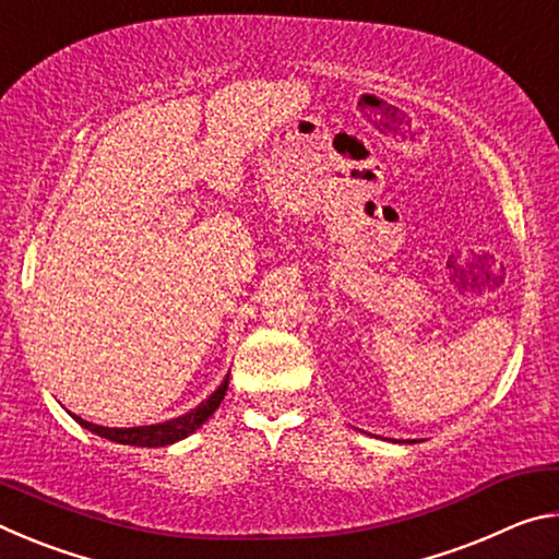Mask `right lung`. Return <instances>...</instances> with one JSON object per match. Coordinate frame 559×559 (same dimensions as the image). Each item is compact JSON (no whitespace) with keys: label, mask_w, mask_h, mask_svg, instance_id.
Wrapping results in <instances>:
<instances>
[{"label":"right lung","mask_w":559,"mask_h":559,"mask_svg":"<svg viewBox=\"0 0 559 559\" xmlns=\"http://www.w3.org/2000/svg\"><path fill=\"white\" fill-rule=\"evenodd\" d=\"M226 386H229V374H226V380L219 384V390H216L210 396V400H204L200 406H197V409L177 416V419L153 424V427L108 429V427H98V424H91L86 419H81V416H75V414H73V419L79 421L83 429L98 433V437H103V439H110V441H118V443H130V447H167V443H175L179 439L189 437V433H194L216 409H219V404H222L224 394H226Z\"/></svg>","instance_id":"1"}]
</instances>
